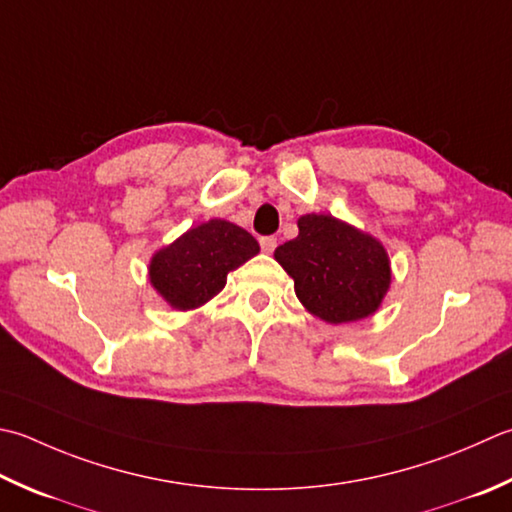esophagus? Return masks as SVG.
Returning <instances> with one entry per match:
<instances>
[{
  "mask_svg": "<svg viewBox=\"0 0 512 512\" xmlns=\"http://www.w3.org/2000/svg\"><path fill=\"white\" fill-rule=\"evenodd\" d=\"M259 246H262L264 253H273V250L277 248V239L275 237H259Z\"/></svg>",
  "mask_w": 512,
  "mask_h": 512,
  "instance_id": "34e87169",
  "label": "esophagus"
}]
</instances>
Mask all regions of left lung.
Here are the masks:
<instances>
[{"label": "left lung", "instance_id": "1", "mask_svg": "<svg viewBox=\"0 0 512 512\" xmlns=\"http://www.w3.org/2000/svg\"><path fill=\"white\" fill-rule=\"evenodd\" d=\"M299 235L277 246L275 259L295 279V293L328 324L368 317L390 286L384 246L330 215L299 217Z\"/></svg>", "mask_w": 512, "mask_h": 512}]
</instances>
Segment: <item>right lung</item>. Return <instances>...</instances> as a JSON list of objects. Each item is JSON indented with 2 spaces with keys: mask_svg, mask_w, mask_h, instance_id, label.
I'll list each match as a JSON object with an SVG mask.
<instances>
[{
  "mask_svg": "<svg viewBox=\"0 0 512 512\" xmlns=\"http://www.w3.org/2000/svg\"><path fill=\"white\" fill-rule=\"evenodd\" d=\"M257 253L259 244L248 230L210 219L159 250L150 262V284L173 308H197L224 288L230 270Z\"/></svg>",
  "mask_w": 512,
  "mask_h": 512,
  "instance_id": "right-lung-1",
  "label": "right lung"
}]
</instances>
